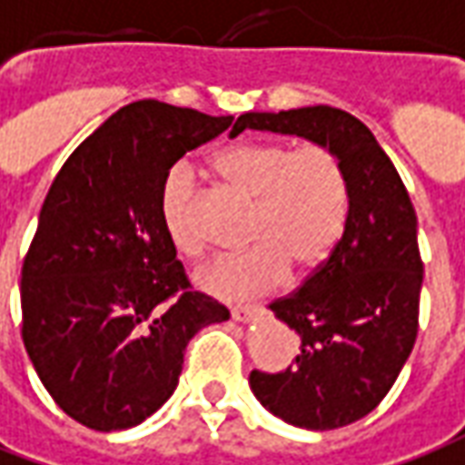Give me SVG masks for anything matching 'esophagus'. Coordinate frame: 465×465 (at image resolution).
Segmentation results:
<instances>
[{
  "label": "esophagus",
  "instance_id": "1",
  "mask_svg": "<svg viewBox=\"0 0 465 465\" xmlns=\"http://www.w3.org/2000/svg\"><path fill=\"white\" fill-rule=\"evenodd\" d=\"M259 312H262V307H256V304H249V307H233L232 317L236 322H254Z\"/></svg>",
  "mask_w": 465,
  "mask_h": 465
}]
</instances>
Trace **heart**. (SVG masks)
<instances>
[{"label":"heart","mask_w":465,"mask_h":465,"mask_svg":"<svg viewBox=\"0 0 465 465\" xmlns=\"http://www.w3.org/2000/svg\"><path fill=\"white\" fill-rule=\"evenodd\" d=\"M223 183L254 201L243 242L249 249L211 259L193 282L216 300L236 302L274 289L287 274H307L332 252L347 213V181L327 145L239 143L216 155ZM161 226L178 254L199 256V186L188 163L165 173L158 193Z\"/></svg>","instance_id":"b5f03b06"}]
</instances>
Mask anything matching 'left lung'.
<instances>
[{
    "mask_svg": "<svg viewBox=\"0 0 465 465\" xmlns=\"http://www.w3.org/2000/svg\"><path fill=\"white\" fill-rule=\"evenodd\" d=\"M246 128L327 145L345 173V232L332 254L294 294L269 304L300 334L297 360L277 375H249L272 415L307 430H334L378 408L415 345L423 287L418 219L392 161L345 110L243 113L232 138Z\"/></svg>",
    "mask_w": 465,
    "mask_h": 465,
    "instance_id": "8db88e82",
    "label": "left lung"
}]
</instances>
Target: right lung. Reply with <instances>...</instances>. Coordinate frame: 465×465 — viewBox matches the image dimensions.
Wrapping results in <instances>:
<instances>
[{
	"label": "right lung",
	"mask_w": 465,
	"mask_h": 465,
	"mask_svg": "<svg viewBox=\"0 0 465 465\" xmlns=\"http://www.w3.org/2000/svg\"><path fill=\"white\" fill-rule=\"evenodd\" d=\"M232 120L138 100L52 181L22 266V340L77 423L103 433L143 423L176 391L188 340L229 320L223 304L188 289L158 193L178 158Z\"/></svg>",
	"instance_id": "1"
}]
</instances>
